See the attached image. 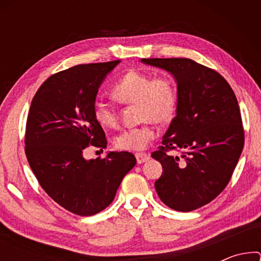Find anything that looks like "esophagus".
<instances>
[{
  "label": "esophagus",
  "mask_w": 261,
  "mask_h": 261,
  "mask_svg": "<svg viewBox=\"0 0 261 261\" xmlns=\"http://www.w3.org/2000/svg\"><path fill=\"white\" fill-rule=\"evenodd\" d=\"M136 159L138 163H144L148 160L149 155L146 153H136Z\"/></svg>",
  "instance_id": "esophagus-1"
}]
</instances>
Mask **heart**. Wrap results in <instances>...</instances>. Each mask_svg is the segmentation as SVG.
I'll list each match as a JSON object with an SVG mask.
<instances>
[{
    "mask_svg": "<svg viewBox=\"0 0 261 261\" xmlns=\"http://www.w3.org/2000/svg\"><path fill=\"white\" fill-rule=\"evenodd\" d=\"M112 95L123 105H137L141 124L125 129L115 137V146L123 151L144 149L158 136L155 123H167L174 117L178 92L173 77L131 70L115 84ZM94 120L102 127L114 129L118 124L116 110L106 102H96Z\"/></svg>",
    "mask_w": 261,
    "mask_h": 261,
    "instance_id": "1",
    "label": "heart"
}]
</instances>
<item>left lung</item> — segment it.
Returning a JSON list of instances; mask_svg holds the SVG:
<instances>
[{
	"mask_svg": "<svg viewBox=\"0 0 261 261\" xmlns=\"http://www.w3.org/2000/svg\"><path fill=\"white\" fill-rule=\"evenodd\" d=\"M177 83L176 116L152 153L162 166L155 190L163 204L191 212L227 187L244 146L240 106L228 82L190 59H143ZM177 150L180 156L170 152Z\"/></svg>",
	"mask_w": 261,
	"mask_h": 261,
	"instance_id": "left-lung-1",
	"label": "left lung"
}]
</instances>
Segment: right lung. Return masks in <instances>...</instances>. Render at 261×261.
<instances>
[{"mask_svg": "<svg viewBox=\"0 0 261 261\" xmlns=\"http://www.w3.org/2000/svg\"><path fill=\"white\" fill-rule=\"evenodd\" d=\"M121 61L79 64L53 74L31 102L25 154L39 184L73 214L91 216L112 204L122 179L136 165L129 152L86 160L84 151L107 147L93 108L103 79Z\"/></svg>", "mask_w": 261, "mask_h": 261, "instance_id": "add662e5", "label": "right lung"}]
</instances>
